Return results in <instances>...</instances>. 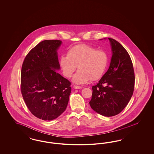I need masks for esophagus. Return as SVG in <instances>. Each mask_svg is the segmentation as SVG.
I'll list each match as a JSON object with an SVG mask.
<instances>
[{
	"label": "esophagus",
	"instance_id": "esophagus-1",
	"mask_svg": "<svg viewBox=\"0 0 154 154\" xmlns=\"http://www.w3.org/2000/svg\"><path fill=\"white\" fill-rule=\"evenodd\" d=\"M73 88L74 89H81V88H82L81 87H80V86H77V85H74Z\"/></svg>",
	"mask_w": 154,
	"mask_h": 154
}]
</instances>
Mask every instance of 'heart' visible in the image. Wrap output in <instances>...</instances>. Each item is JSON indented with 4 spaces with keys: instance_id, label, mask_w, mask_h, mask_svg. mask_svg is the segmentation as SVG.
I'll list each match as a JSON object with an SVG mask.
<instances>
[{
    "instance_id": "1",
    "label": "heart",
    "mask_w": 154,
    "mask_h": 154,
    "mask_svg": "<svg viewBox=\"0 0 154 154\" xmlns=\"http://www.w3.org/2000/svg\"><path fill=\"white\" fill-rule=\"evenodd\" d=\"M108 60L106 52L82 44L70 48L67 55H61L59 64L63 75L67 78L72 75L77 66L79 69L74 75L72 81L77 84H84L90 79L96 81L101 79L107 68Z\"/></svg>"
}]
</instances>
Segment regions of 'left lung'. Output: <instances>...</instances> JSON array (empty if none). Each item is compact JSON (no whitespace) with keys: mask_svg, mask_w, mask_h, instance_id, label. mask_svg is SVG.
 Returning <instances> with one entry per match:
<instances>
[{"mask_svg":"<svg viewBox=\"0 0 154 154\" xmlns=\"http://www.w3.org/2000/svg\"><path fill=\"white\" fill-rule=\"evenodd\" d=\"M108 38L112 51L110 66L99 82L92 87L89 104L98 114L112 117L120 113L131 100L135 78L128 52L117 41Z\"/></svg>","mask_w":154,"mask_h":154,"instance_id":"obj_1","label":"left lung"}]
</instances>
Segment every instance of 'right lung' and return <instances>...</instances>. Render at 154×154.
Masks as SVG:
<instances>
[{
  "mask_svg": "<svg viewBox=\"0 0 154 154\" xmlns=\"http://www.w3.org/2000/svg\"><path fill=\"white\" fill-rule=\"evenodd\" d=\"M57 40H44L32 48L22 64L21 89L31 113L44 121L53 120L66 110L71 83L58 73Z\"/></svg>",
  "mask_w": 154,
  "mask_h": 154,
  "instance_id": "1",
  "label": "right lung"
}]
</instances>
